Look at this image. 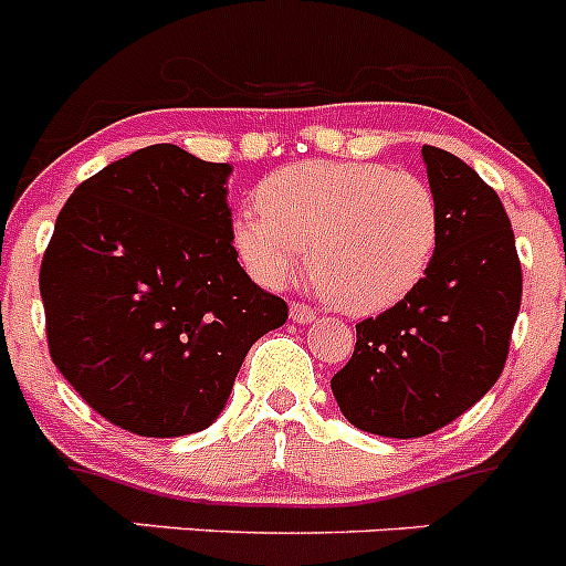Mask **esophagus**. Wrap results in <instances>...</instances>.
<instances>
[{"label":"esophagus","mask_w":566,"mask_h":566,"mask_svg":"<svg viewBox=\"0 0 566 566\" xmlns=\"http://www.w3.org/2000/svg\"><path fill=\"white\" fill-rule=\"evenodd\" d=\"M289 314H292V319L294 323H300V326H308V323L317 319V312H314L312 306H306V303H292Z\"/></svg>","instance_id":"esophagus-1"}]
</instances>
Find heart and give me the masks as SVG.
I'll return each instance as SVG.
<instances>
[{"instance_id":"1","label":"heart","mask_w":566,"mask_h":566,"mask_svg":"<svg viewBox=\"0 0 566 566\" xmlns=\"http://www.w3.org/2000/svg\"><path fill=\"white\" fill-rule=\"evenodd\" d=\"M260 212H240L232 243L260 286L280 289L303 258L332 306L377 314L431 266L439 209L431 187L385 164L303 161L269 175Z\"/></svg>"}]
</instances>
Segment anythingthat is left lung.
I'll use <instances>...</instances> for the list:
<instances>
[{"instance_id":"1","label":"left lung","mask_w":566,"mask_h":566,"mask_svg":"<svg viewBox=\"0 0 566 566\" xmlns=\"http://www.w3.org/2000/svg\"><path fill=\"white\" fill-rule=\"evenodd\" d=\"M439 238L411 294L357 326L332 377L339 411L377 437L417 439L462 417L496 385L522 306V263L499 195L473 167L422 147Z\"/></svg>"}]
</instances>
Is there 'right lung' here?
<instances>
[{
	"label": "right lung",
	"instance_id": "1",
	"mask_svg": "<svg viewBox=\"0 0 566 566\" xmlns=\"http://www.w3.org/2000/svg\"><path fill=\"white\" fill-rule=\"evenodd\" d=\"M229 175L175 144L138 149L70 195L44 252L53 365L138 437L209 428L249 348L289 317L238 263Z\"/></svg>",
	"mask_w": 566,
	"mask_h": 566
}]
</instances>
